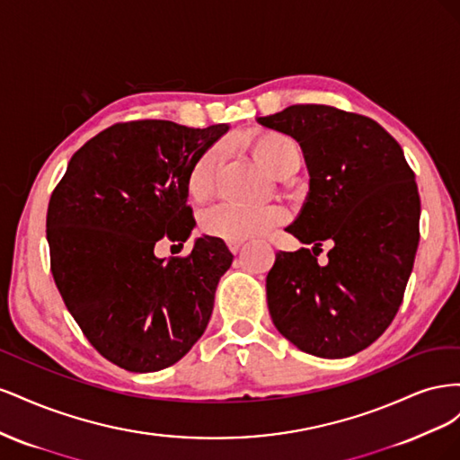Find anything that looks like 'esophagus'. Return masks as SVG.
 Returning <instances> with one entry per match:
<instances>
[{"label":"esophagus","instance_id":"34e87169","mask_svg":"<svg viewBox=\"0 0 460 460\" xmlns=\"http://www.w3.org/2000/svg\"><path fill=\"white\" fill-rule=\"evenodd\" d=\"M228 247H230V252L235 255L242 249V242H228Z\"/></svg>","mask_w":460,"mask_h":460}]
</instances>
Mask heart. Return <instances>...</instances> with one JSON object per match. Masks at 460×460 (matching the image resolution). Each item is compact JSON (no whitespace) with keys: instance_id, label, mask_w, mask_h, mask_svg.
Instances as JSON below:
<instances>
[{"instance_id":"1","label":"heart","mask_w":460,"mask_h":460,"mask_svg":"<svg viewBox=\"0 0 460 460\" xmlns=\"http://www.w3.org/2000/svg\"><path fill=\"white\" fill-rule=\"evenodd\" d=\"M255 157L274 176H280L289 166H299V147L288 134L276 130H262L249 140ZM222 149L218 146L207 149L193 163L188 174V193L193 199H205L211 196L215 176L220 164ZM286 218V211L280 205H240V203H218L203 215L201 230L213 238L225 242H242L253 235L269 232Z\"/></svg>"}]
</instances>
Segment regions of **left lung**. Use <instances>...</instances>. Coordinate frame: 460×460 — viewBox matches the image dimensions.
Masks as SVG:
<instances>
[{
    "label": "left lung",
    "mask_w": 460,
    "mask_h": 460,
    "mask_svg": "<svg viewBox=\"0 0 460 460\" xmlns=\"http://www.w3.org/2000/svg\"><path fill=\"white\" fill-rule=\"evenodd\" d=\"M301 146L309 193L286 228L311 249L280 252L267 276L276 330L297 349L351 357L399 311L419 247L420 198L401 146L378 122L328 105L259 117ZM323 241L329 262L315 261Z\"/></svg>",
    "instance_id": "obj_1"
}]
</instances>
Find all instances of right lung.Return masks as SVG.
<instances>
[{"label": "right lung", "instance_id": "obj_1", "mask_svg": "<svg viewBox=\"0 0 460 460\" xmlns=\"http://www.w3.org/2000/svg\"><path fill=\"white\" fill-rule=\"evenodd\" d=\"M228 124H115L68 161L48 207L51 272L88 341L130 372L178 363L203 336L234 255L201 235L188 257H155L159 240L184 243L196 220L188 174Z\"/></svg>", "mask_w": 460, "mask_h": 460}]
</instances>
